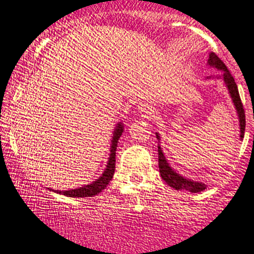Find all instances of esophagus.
<instances>
[{"mask_svg": "<svg viewBox=\"0 0 254 254\" xmlns=\"http://www.w3.org/2000/svg\"><path fill=\"white\" fill-rule=\"evenodd\" d=\"M138 107H139L140 112L144 113L145 115H152V114H153V108H152V107L150 106V104L141 103V104H139Z\"/></svg>", "mask_w": 254, "mask_h": 254, "instance_id": "obj_1", "label": "esophagus"}]
</instances>
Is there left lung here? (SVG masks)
I'll use <instances>...</instances> for the list:
<instances>
[{"label":"left lung","mask_w":254,"mask_h":254,"mask_svg":"<svg viewBox=\"0 0 254 254\" xmlns=\"http://www.w3.org/2000/svg\"><path fill=\"white\" fill-rule=\"evenodd\" d=\"M208 65L210 67L217 68V70L221 71V76H216L215 78L222 79L223 83H225L226 88L229 92V96L232 98V102L234 104V108L237 110L238 119H239V127H240V140L244 138V133H245V110H244L243 103H241L239 91H238V85L235 83V80L232 76L229 70L223 64L221 59L217 57L215 53L211 52L209 53V59H208ZM211 78V77H208V79ZM157 139L159 140V144H158V162H159V172L160 176L164 181L166 182V184H169L170 187L174 188L176 190H188L190 192H199L203 191V190L207 188V184L202 183V182L192 181L190 178L183 177V176L176 172L174 169L170 166V164L166 160L165 156H164V152L160 147V136L159 133H156Z\"/></svg>","instance_id":"8db88e82"}]
</instances>
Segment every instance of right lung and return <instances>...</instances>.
<instances>
[{
	"label": "right lung",
	"mask_w": 254,
	"mask_h": 254,
	"mask_svg": "<svg viewBox=\"0 0 254 254\" xmlns=\"http://www.w3.org/2000/svg\"><path fill=\"white\" fill-rule=\"evenodd\" d=\"M122 132H124V124L122 122H118L116 124V127L113 132L112 140H110V154L108 158V162H107L106 169L102 172V175L97 178L96 181H94L92 183L85 184V186L76 188V189L71 190H52L57 193H62V195L67 196V197H91V196L97 195L109 184V182L112 181L113 176H114L115 172V151L116 147H118V141L122 135ZM49 189V188H47Z\"/></svg>",
	"instance_id": "1"
}]
</instances>
